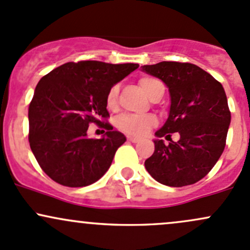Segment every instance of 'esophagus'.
I'll list each match as a JSON object with an SVG mask.
<instances>
[{
    "instance_id": "34e87169",
    "label": "esophagus",
    "mask_w": 250,
    "mask_h": 250,
    "mask_svg": "<svg viewBox=\"0 0 250 250\" xmlns=\"http://www.w3.org/2000/svg\"><path fill=\"white\" fill-rule=\"evenodd\" d=\"M127 140L130 141V143H138L139 139L135 138V136H132V135H127Z\"/></svg>"
}]
</instances>
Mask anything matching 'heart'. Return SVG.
<instances>
[{
  "instance_id": "1",
  "label": "heart",
  "mask_w": 250,
  "mask_h": 250,
  "mask_svg": "<svg viewBox=\"0 0 250 250\" xmlns=\"http://www.w3.org/2000/svg\"><path fill=\"white\" fill-rule=\"evenodd\" d=\"M140 87L145 91V93L149 98L156 94V92L160 87H164L162 81L152 77H144L139 81ZM117 96H118V86L115 85L110 88L106 96V105L109 109L115 110L117 107ZM157 125V118L153 115H122L118 117L116 125L123 133L130 134V135L140 136L144 135L149 128L154 127Z\"/></svg>"
}]
</instances>
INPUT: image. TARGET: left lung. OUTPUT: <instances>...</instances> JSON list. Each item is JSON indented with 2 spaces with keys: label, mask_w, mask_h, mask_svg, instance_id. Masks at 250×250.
I'll return each mask as SVG.
<instances>
[{
  "label": "left lung",
  "mask_w": 250,
  "mask_h": 250,
  "mask_svg": "<svg viewBox=\"0 0 250 250\" xmlns=\"http://www.w3.org/2000/svg\"><path fill=\"white\" fill-rule=\"evenodd\" d=\"M143 72L160 79L169 88L170 111L156 132L154 152L145 160L149 175L169 187L196 183L222 156L231 114L222 83L191 63L159 62ZM180 134L177 143L165 146L160 137Z\"/></svg>",
  "instance_id": "1"
}]
</instances>
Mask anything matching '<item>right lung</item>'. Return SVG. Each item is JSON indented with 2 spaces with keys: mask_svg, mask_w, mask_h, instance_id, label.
I'll use <instances>...</instances> for the list:
<instances>
[{
  "mask_svg": "<svg viewBox=\"0 0 250 250\" xmlns=\"http://www.w3.org/2000/svg\"><path fill=\"white\" fill-rule=\"evenodd\" d=\"M138 63L68 62L39 80L28 106L31 149L43 171L65 187H86L111 165L125 136L101 118L109 117L106 96ZM90 123L107 133L88 139Z\"/></svg>",
  "mask_w": 250,
  "mask_h": 250,
  "instance_id": "obj_1",
  "label": "right lung"
}]
</instances>
